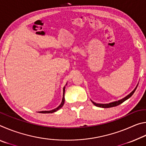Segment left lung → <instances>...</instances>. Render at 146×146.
Masks as SVG:
<instances>
[{"instance_id":"left-lung-1","label":"left lung","mask_w":146,"mask_h":146,"mask_svg":"<svg viewBox=\"0 0 146 146\" xmlns=\"http://www.w3.org/2000/svg\"><path fill=\"white\" fill-rule=\"evenodd\" d=\"M137 86L136 87V88L134 90H133L131 93L129 95H128L127 96H126L125 98H122V100H120L118 101H116V102H111V103H110V104H97L95 102H94L92 101L93 104L95 106H97V107H100V108H111V107H115V106H117L118 105H120V104L123 103L124 101H125L126 100H127L128 98H130L131 96L133 95V93H135V91L136 90V89H137Z\"/></svg>"}]
</instances>
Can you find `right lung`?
I'll return each mask as SVG.
<instances>
[{"instance_id": "add662e5", "label": "right lung", "mask_w": 146, "mask_h": 146, "mask_svg": "<svg viewBox=\"0 0 146 146\" xmlns=\"http://www.w3.org/2000/svg\"><path fill=\"white\" fill-rule=\"evenodd\" d=\"M64 92H65V87H64V89H63V98H62V102L60 104V105L59 106L58 108H56L55 109H54V110H51V111H40L39 113H52L53 112L56 111H58V110H60V109L63 106L64 104V101H65V100H64Z\"/></svg>"}]
</instances>
